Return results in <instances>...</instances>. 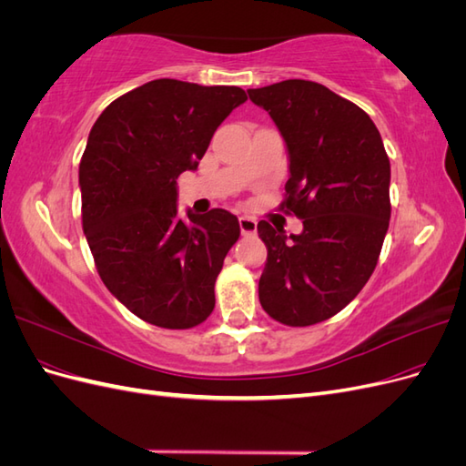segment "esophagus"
<instances>
[{"instance_id":"esophagus-1","label":"esophagus","mask_w":466,"mask_h":466,"mask_svg":"<svg viewBox=\"0 0 466 466\" xmlns=\"http://www.w3.org/2000/svg\"><path fill=\"white\" fill-rule=\"evenodd\" d=\"M238 228H241V233L245 237H250L257 233V219L250 218V216H241L238 218Z\"/></svg>"}]
</instances>
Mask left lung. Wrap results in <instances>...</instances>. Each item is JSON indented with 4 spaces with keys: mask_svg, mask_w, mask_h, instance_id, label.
<instances>
[{
    "mask_svg": "<svg viewBox=\"0 0 466 466\" xmlns=\"http://www.w3.org/2000/svg\"><path fill=\"white\" fill-rule=\"evenodd\" d=\"M284 137L289 178L281 208L303 219L299 235L268 221L258 281L264 311L288 327L340 313L371 278L390 219V163L373 120L315 81L248 89Z\"/></svg>",
    "mask_w": 466,
    "mask_h": 466,
    "instance_id": "obj_1",
    "label": "left lung"
}]
</instances>
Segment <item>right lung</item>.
<instances>
[{
  "instance_id": "1",
  "label": "right lung",
  "mask_w": 466,
  "mask_h": 466,
  "mask_svg": "<svg viewBox=\"0 0 466 466\" xmlns=\"http://www.w3.org/2000/svg\"><path fill=\"white\" fill-rule=\"evenodd\" d=\"M241 87L155 79L112 101L79 163L81 221L96 272L142 320L185 330L216 305L223 260L241 235L228 209L178 218L177 178L196 171Z\"/></svg>"
}]
</instances>
